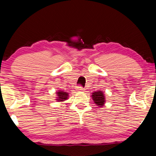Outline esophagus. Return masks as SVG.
I'll list each match as a JSON object with an SVG mask.
<instances>
[{
	"instance_id": "1",
	"label": "esophagus",
	"mask_w": 156,
	"mask_h": 156,
	"mask_svg": "<svg viewBox=\"0 0 156 156\" xmlns=\"http://www.w3.org/2000/svg\"><path fill=\"white\" fill-rule=\"evenodd\" d=\"M84 88H82V87L80 86V87H77V88H76V91H84Z\"/></svg>"
}]
</instances>
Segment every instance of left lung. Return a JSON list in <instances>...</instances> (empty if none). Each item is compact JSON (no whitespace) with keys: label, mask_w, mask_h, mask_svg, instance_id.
I'll list each match as a JSON object with an SVG mask.
<instances>
[{"label":"left lung","mask_w":156,"mask_h":156,"mask_svg":"<svg viewBox=\"0 0 156 156\" xmlns=\"http://www.w3.org/2000/svg\"><path fill=\"white\" fill-rule=\"evenodd\" d=\"M92 99L94 103L97 104V106L99 107H102L105 104V96L104 94V92L101 91H94L92 93L91 95Z\"/></svg>","instance_id":"obj_1"}]
</instances>
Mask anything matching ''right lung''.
<instances>
[{"instance_id":"1","label":"right lung","mask_w":156,"mask_h":156,"mask_svg":"<svg viewBox=\"0 0 156 156\" xmlns=\"http://www.w3.org/2000/svg\"><path fill=\"white\" fill-rule=\"evenodd\" d=\"M57 100L58 101H65L66 99H68V96H69V94L66 92V91H62L59 90V91H57Z\"/></svg>"}]
</instances>
